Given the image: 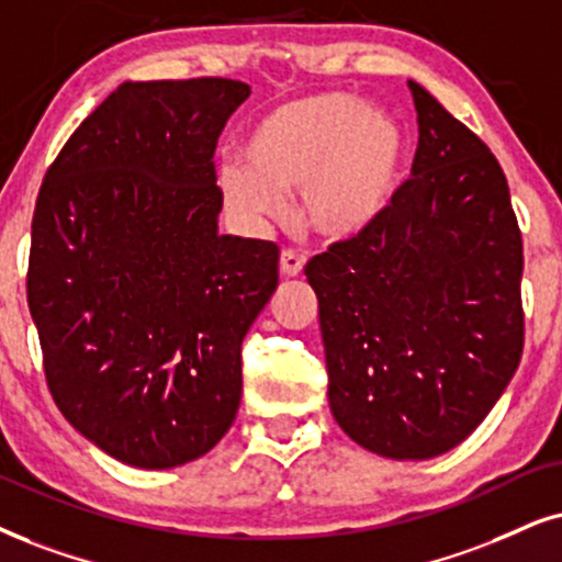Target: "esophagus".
Here are the masks:
<instances>
[{
  "label": "esophagus",
  "instance_id": "esophagus-1",
  "mask_svg": "<svg viewBox=\"0 0 562 562\" xmlns=\"http://www.w3.org/2000/svg\"><path fill=\"white\" fill-rule=\"evenodd\" d=\"M303 265H305V257H301V254L293 251V248H285V251L280 254V269H282V274L297 277V274L303 272Z\"/></svg>",
  "mask_w": 562,
  "mask_h": 562
}]
</instances>
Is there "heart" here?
Returning <instances> with one entry per match:
<instances>
[{"label": "heart", "instance_id": "b5f03b06", "mask_svg": "<svg viewBox=\"0 0 562 562\" xmlns=\"http://www.w3.org/2000/svg\"><path fill=\"white\" fill-rule=\"evenodd\" d=\"M244 166L220 170L225 202L248 220L282 215L301 189L303 220L326 238H352L389 210L407 162V139L389 113L347 92L277 105L240 145Z\"/></svg>", "mask_w": 562, "mask_h": 562}]
</instances>
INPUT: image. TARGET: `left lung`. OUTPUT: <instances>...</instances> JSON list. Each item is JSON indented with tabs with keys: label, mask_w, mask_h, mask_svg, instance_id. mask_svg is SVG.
I'll return each mask as SVG.
<instances>
[{
	"label": "left lung",
	"mask_w": 562,
	"mask_h": 562,
	"mask_svg": "<svg viewBox=\"0 0 562 562\" xmlns=\"http://www.w3.org/2000/svg\"><path fill=\"white\" fill-rule=\"evenodd\" d=\"M412 179L371 228L305 265L329 407L363 449L430 459L506 392L524 352V244L501 162L409 80Z\"/></svg>",
	"instance_id": "8db88e82"
}]
</instances>
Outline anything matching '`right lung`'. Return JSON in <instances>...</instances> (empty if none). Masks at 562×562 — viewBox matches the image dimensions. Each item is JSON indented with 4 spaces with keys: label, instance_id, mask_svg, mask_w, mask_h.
Wrapping results in <instances>:
<instances>
[{
    "label": "right lung",
    "instance_id": "obj_1",
    "mask_svg": "<svg viewBox=\"0 0 562 562\" xmlns=\"http://www.w3.org/2000/svg\"><path fill=\"white\" fill-rule=\"evenodd\" d=\"M251 88L124 82L48 166L27 305L56 407L124 464L168 470L236 420L240 342L277 288L272 240L220 236L215 147Z\"/></svg>",
    "mask_w": 562,
    "mask_h": 562
}]
</instances>
